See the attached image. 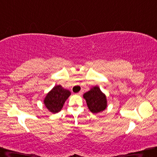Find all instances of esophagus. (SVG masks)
I'll return each mask as SVG.
<instances>
[{
    "label": "esophagus",
    "mask_w": 157,
    "mask_h": 157,
    "mask_svg": "<svg viewBox=\"0 0 157 157\" xmlns=\"http://www.w3.org/2000/svg\"><path fill=\"white\" fill-rule=\"evenodd\" d=\"M83 94V91H82V90H81V91H79L77 94H78V95H81V94Z\"/></svg>",
    "instance_id": "34e87169"
}]
</instances>
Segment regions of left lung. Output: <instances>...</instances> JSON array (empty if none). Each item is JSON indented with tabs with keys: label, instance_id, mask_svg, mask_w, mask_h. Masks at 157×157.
I'll list each match as a JSON object with an SVG mask.
<instances>
[{
	"label": "left lung",
	"instance_id": "8db88e82",
	"mask_svg": "<svg viewBox=\"0 0 157 157\" xmlns=\"http://www.w3.org/2000/svg\"><path fill=\"white\" fill-rule=\"evenodd\" d=\"M87 106L92 113H96L106 108L107 102L105 94L101 91L98 86L91 88V90L83 94Z\"/></svg>",
	"mask_w": 157,
	"mask_h": 157
}]
</instances>
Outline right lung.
Listing matches in <instances>:
<instances>
[{
    "label": "right lung",
    "instance_id": "1",
    "mask_svg": "<svg viewBox=\"0 0 157 157\" xmlns=\"http://www.w3.org/2000/svg\"><path fill=\"white\" fill-rule=\"evenodd\" d=\"M71 95L68 90L64 89L61 86H55L53 89L47 94L44 99L46 108L53 113L61 110L66 100Z\"/></svg>",
    "mask_w": 157,
    "mask_h": 157
}]
</instances>
